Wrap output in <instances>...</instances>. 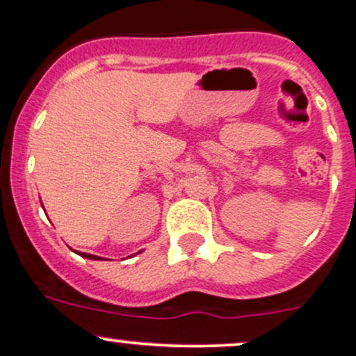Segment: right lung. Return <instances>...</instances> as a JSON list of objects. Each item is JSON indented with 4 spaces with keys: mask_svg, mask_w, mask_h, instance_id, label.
I'll return each instance as SVG.
<instances>
[{
    "mask_svg": "<svg viewBox=\"0 0 356 356\" xmlns=\"http://www.w3.org/2000/svg\"><path fill=\"white\" fill-rule=\"evenodd\" d=\"M42 208H44V206H42ZM140 252H142V251H138L137 254H140ZM77 254H79V256H81V257H86V259H92V261H104V257L94 256V254H87V252H79V251H77Z\"/></svg>",
    "mask_w": 356,
    "mask_h": 356,
    "instance_id": "1",
    "label": "right lung"
}]
</instances>
